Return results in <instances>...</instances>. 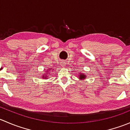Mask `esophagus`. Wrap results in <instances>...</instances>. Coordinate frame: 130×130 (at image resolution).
<instances>
[{"mask_svg": "<svg viewBox=\"0 0 130 130\" xmlns=\"http://www.w3.org/2000/svg\"><path fill=\"white\" fill-rule=\"evenodd\" d=\"M65 64H66V63H65V61H61V67H64L65 66Z\"/></svg>", "mask_w": 130, "mask_h": 130, "instance_id": "1", "label": "esophagus"}]
</instances>
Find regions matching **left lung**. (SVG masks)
I'll list each match as a JSON object with an SVG mask.
<instances>
[{
    "mask_svg": "<svg viewBox=\"0 0 130 130\" xmlns=\"http://www.w3.org/2000/svg\"><path fill=\"white\" fill-rule=\"evenodd\" d=\"M78 75V76H79V77H78V78L80 79V80H83L86 79V75L85 74V73H81V72H80Z\"/></svg>",
    "mask_w": 130,
    "mask_h": 130,
    "instance_id": "1",
    "label": "left lung"
}]
</instances>
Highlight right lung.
<instances>
[{
  "label": "right lung",
  "mask_w": 130,
  "mask_h": 130,
  "mask_svg": "<svg viewBox=\"0 0 130 130\" xmlns=\"http://www.w3.org/2000/svg\"><path fill=\"white\" fill-rule=\"evenodd\" d=\"M50 69H48V70H46V71H47L46 72H49L48 71H50ZM49 73H44V75H43V76H42L41 77V78H43V79H45V78H46V77H48V75H49Z\"/></svg>",
  "instance_id": "1"
}]
</instances>
